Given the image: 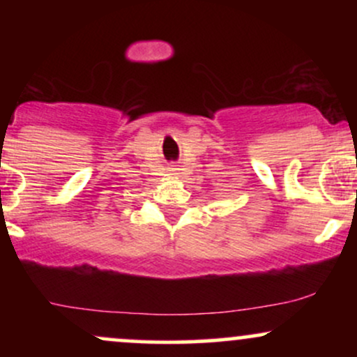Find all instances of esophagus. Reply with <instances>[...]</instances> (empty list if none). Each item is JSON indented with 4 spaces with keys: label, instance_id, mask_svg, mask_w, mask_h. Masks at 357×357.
Returning <instances> with one entry per match:
<instances>
[{
    "label": "esophagus",
    "instance_id": "1",
    "mask_svg": "<svg viewBox=\"0 0 357 357\" xmlns=\"http://www.w3.org/2000/svg\"><path fill=\"white\" fill-rule=\"evenodd\" d=\"M178 171H179V167H178V166H174V165H173V166L169 167V173H171V174H179Z\"/></svg>",
    "mask_w": 357,
    "mask_h": 357
}]
</instances>
